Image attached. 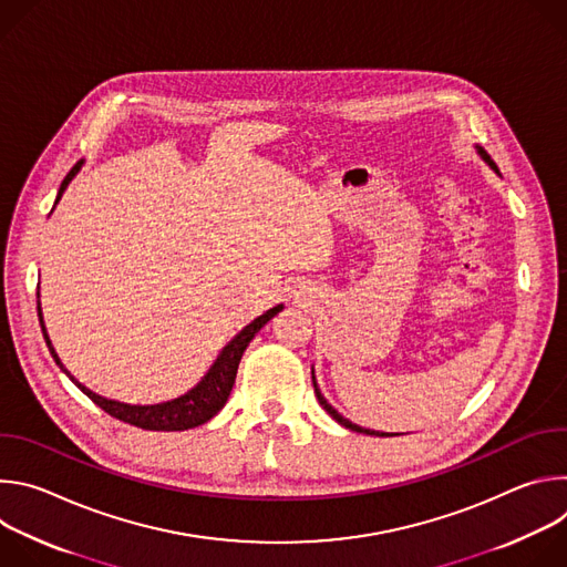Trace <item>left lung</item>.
<instances>
[{"label":"left lung","mask_w":567,"mask_h":567,"mask_svg":"<svg viewBox=\"0 0 567 567\" xmlns=\"http://www.w3.org/2000/svg\"><path fill=\"white\" fill-rule=\"evenodd\" d=\"M475 150H477V154H480V158L484 161V164H487L496 175H501V171H498V166H496L494 161H492V156H489L487 152H484L480 145H475ZM311 383H313V392H316V396H318V403H320V406L326 409V411H328V415H330L332 420H337L341 426H346V429H350V431H357V433H363V435H377V437H392V435H401V433H379V431H370V429L357 426V424H352L350 420H346V417H343V415L332 406V403H328V399L322 396V392H320V388H318V383H316V377H313V368H311Z\"/></svg>","instance_id":"obj_1"}]
</instances>
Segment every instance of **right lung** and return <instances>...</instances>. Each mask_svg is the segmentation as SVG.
<instances>
[{
  "mask_svg": "<svg viewBox=\"0 0 567 567\" xmlns=\"http://www.w3.org/2000/svg\"><path fill=\"white\" fill-rule=\"evenodd\" d=\"M85 161H78V164L71 168V173L64 177V182L60 184V190H58V197H55V204L60 202L62 193L66 190V186L71 184V179L80 173V168H83ZM53 204V208H55ZM38 298H40V291H38ZM282 311V305H276L271 307L269 311H265L262 316H258L256 320H251L249 326L241 330L239 334H235L226 346L224 350L219 352V357L215 359V363L208 368V372L202 377V381L190 388L186 394L177 396V399H171V401H161V403H147V406H138V403H123V401H116V399H107L103 394H96L94 390H90L87 385L80 383L60 361L55 348L51 346V339L47 334V328H44V318H42V307H40V300H38V316H40V326H42V334H44V341H47V348L53 357V361L60 365V370L80 388L83 390L96 406H101L105 413H110L112 417L121 420V422H127L132 426H138V429H145V431H188V429H195V426H202L206 424L208 420H213L221 409L224 403L228 401V394L233 390V383H235V374H237V365L241 361V354H245L247 346L254 341V337L267 326V322L278 313Z\"/></svg>",
  "mask_w": 567,
  "mask_h": 567,
  "instance_id": "add662e5",
  "label": "right lung"
}]
</instances>
